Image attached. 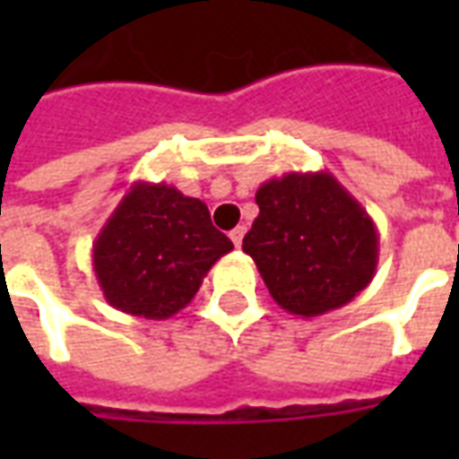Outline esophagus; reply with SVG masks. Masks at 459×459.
<instances>
[{
	"label": "esophagus",
	"instance_id": "obj_1",
	"mask_svg": "<svg viewBox=\"0 0 459 459\" xmlns=\"http://www.w3.org/2000/svg\"><path fill=\"white\" fill-rule=\"evenodd\" d=\"M229 236H230V240H233V246H236V248H240V243H243V236H246V226H236V229L230 230Z\"/></svg>",
	"mask_w": 459,
	"mask_h": 459
}]
</instances>
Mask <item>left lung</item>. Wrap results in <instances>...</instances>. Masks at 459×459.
I'll return each instance as SVG.
<instances>
[{"instance_id": "left-lung-1", "label": "left lung", "mask_w": 459, "mask_h": 459, "mask_svg": "<svg viewBox=\"0 0 459 459\" xmlns=\"http://www.w3.org/2000/svg\"><path fill=\"white\" fill-rule=\"evenodd\" d=\"M255 204L243 250L285 312L327 315L374 280L376 223L334 174L288 171L260 184Z\"/></svg>"}]
</instances>
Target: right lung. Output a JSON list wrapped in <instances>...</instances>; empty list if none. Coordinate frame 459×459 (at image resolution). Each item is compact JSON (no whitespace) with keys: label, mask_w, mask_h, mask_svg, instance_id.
<instances>
[{"label":"right lung","mask_w":459,"mask_h":459,"mask_svg":"<svg viewBox=\"0 0 459 459\" xmlns=\"http://www.w3.org/2000/svg\"><path fill=\"white\" fill-rule=\"evenodd\" d=\"M230 250L204 201L164 181H134L93 240V270L110 307L167 319L189 305Z\"/></svg>","instance_id":"1"}]
</instances>
